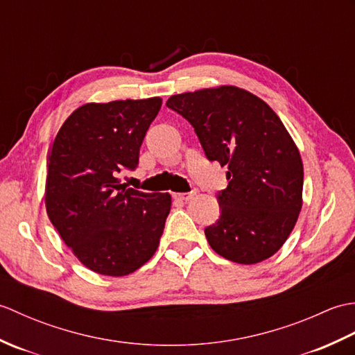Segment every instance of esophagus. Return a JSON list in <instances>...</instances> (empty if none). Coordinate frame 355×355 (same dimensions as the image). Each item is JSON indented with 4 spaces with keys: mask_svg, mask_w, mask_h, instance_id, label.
Masks as SVG:
<instances>
[{
    "mask_svg": "<svg viewBox=\"0 0 355 355\" xmlns=\"http://www.w3.org/2000/svg\"><path fill=\"white\" fill-rule=\"evenodd\" d=\"M198 193V191L197 189H192L191 192H182V193H172L173 195V198L175 200H180V201H189V200H192L195 195Z\"/></svg>",
    "mask_w": 355,
    "mask_h": 355,
    "instance_id": "esophagus-1",
    "label": "esophagus"
}]
</instances>
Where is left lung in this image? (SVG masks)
<instances>
[{
	"instance_id": "left-lung-1",
	"label": "left lung",
	"mask_w": 355,
	"mask_h": 355,
	"mask_svg": "<svg viewBox=\"0 0 355 355\" xmlns=\"http://www.w3.org/2000/svg\"><path fill=\"white\" fill-rule=\"evenodd\" d=\"M166 105L193 126L209 160L229 169L216 195L221 215L205 229L210 247L238 263L268 259L302 209V158L281 119L233 85L171 96Z\"/></svg>"
}]
</instances>
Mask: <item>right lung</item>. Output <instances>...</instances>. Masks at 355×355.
<instances>
[{
	"instance_id": "right-lung-1",
	"label": "right lung",
	"mask_w": 355,
	"mask_h": 355,
	"mask_svg": "<svg viewBox=\"0 0 355 355\" xmlns=\"http://www.w3.org/2000/svg\"><path fill=\"white\" fill-rule=\"evenodd\" d=\"M162 108L160 97L85 103L65 120L49 154L45 209L64 243L94 273L126 276L155 253L169 193L120 184Z\"/></svg>"
}]
</instances>
